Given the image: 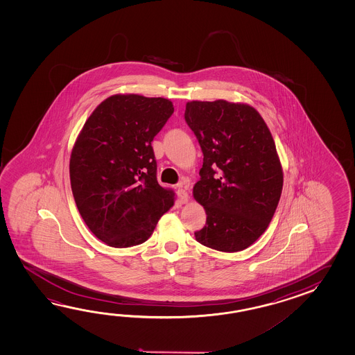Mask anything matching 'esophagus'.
<instances>
[{
  "label": "esophagus",
  "instance_id": "34e87169",
  "mask_svg": "<svg viewBox=\"0 0 355 355\" xmlns=\"http://www.w3.org/2000/svg\"><path fill=\"white\" fill-rule=\"evenodd\" d=\"M178 198H179V202H180V203H188V191H187V189H185L182 182H180V184L178 185Z\"/></svg>",
  "mask_w": 355,
  "mask_h": 355
}]
</instances>
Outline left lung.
Returning a JSON list of instances; mask_svg holds the SVG:
<instances>
[{
  "label": "left lung",
  "instance_id": "obj_1",
  "mask_svg": "<svg viewBox=\"0 0 355 355\" xmlns=\"http://www.w3.org/2000/svg\"><path fill=\"white\" fill-rule=\"evenodd\" d=\"M184 116L203 152L193 196L207 222L196 241L223 252L248 249L269 226L283 189L272 133L257 109L241 103L189 101Z\"/></svg>",
  "mask_w": 355,
  "mask_h": 355
}]
</instances>
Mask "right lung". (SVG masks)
I'll list each match as a JSON object with an SVG mask.
<instances>
[{
	"instance_id": "obj_1",
	"label": "right lung",
	"mask_w": 355,
	"mask_h": 355,
	"mask_svg": "<svg viewBox=\"0 0 355 355\" xmlns=\"http://www.w3.org/2000/svg\"><path fill=\"white\" fill-rule=\"evenodd\" d=\"M173 113L167 98L116 94L92 112L76 139L69 159L76 205L112 248L147 241L174 205V191L157 181L151 146Z\"/></svg>"
}]
</instances>
